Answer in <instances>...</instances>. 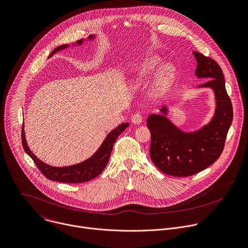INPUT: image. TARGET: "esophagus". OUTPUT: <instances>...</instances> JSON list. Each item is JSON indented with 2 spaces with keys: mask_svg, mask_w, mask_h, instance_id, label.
I'll return each mask as SVG.
<instances>
[{
  "mask_svg": "<svg viewBox=\"0 0 248 248\" xmlns=\"http://www.w3.org/2000/svg\"><path fill=\"white\" fill-rule=\"evenodd\" d=\"M142 120H143V118H142L141 114H139V113H136L131 117V122L134 124H140L142 123Z\"/></svg>",
  "mask_w": 248,
  "mask_h": 248,
  "instance_id": "34e87169",
  "label": "esophagus"
}]
</instances>
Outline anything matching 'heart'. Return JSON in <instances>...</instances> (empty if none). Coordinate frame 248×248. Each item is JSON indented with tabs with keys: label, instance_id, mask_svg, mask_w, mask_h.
Wrapping results in <instances>:
<instances>
[{
	"label": "heart",
	"instance_id": "heart-1",
	"mask_svg": "<svg viewBox=\"0 0 248 248\" xmlns=\"http://www.w3.org/2000/svg\"><path fill=\"white\" fill-rule=\"evenodd\" d=\"M162 62V58L157 55L149 56L135 68L132 76L136 84L141 85L148 80L158 68L155 75L153 84V93L156 97L163 95L170 89L176 76V69L171 63L161 65Z\"/></svg>",
	"mask_w": 248,
	"mask_h": 248
}]
</instances>
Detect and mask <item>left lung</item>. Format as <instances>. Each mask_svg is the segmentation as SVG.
<instances>
[{
  "label": "left lung",
  "mask_w": 248,
  "mask_h": 248,
  "mask_svg": "<svg viewBox=\"0 0 248 248\" xmlns=\"http://www.w3.org/2000/svg\"><path fill=\"white\" fill-rule=\"evenodd\" d=\"M193 54L198 63L195 75L206 80L199 89L214 93L215 111L211 120L197 130L183 131L168 118V106L147 119L151 159L161 172L175 177L191 176L211 166L222 154L232 122V106L220 66L200 52Z\"/></svg>",
  "instance_id": "1"
}]
</instances>
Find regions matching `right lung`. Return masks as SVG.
Here are the masks:
<instances>
[{
    "instance_id": "add662e5",
    "label": "right lung",
    "mask_w": 248,
    "mask_h": 248,
    "mask_svg": "<svg viewBox=\"0 0 248 248\" xmlns=\"http://www.w3.org/2000/svg\"><path fill=\"white\" fill-rule=\"evenodd\" d=\"M95 39V35H91L88 37L86 41H93ZM85 40H79L77 43L73 44V46H81L86 42ZM69 45H62L57 46L53 49V51L50 53V56H52L54 53L66 49L69 47ZM128 126L127 123H124L120 124L118 127L113 129L104 141L102 142L101 146L98 148V150L88 159L81 161L79 163L74 164V166L69 167H63V168H56L51 167L49 164L45 163L40 158H38L33 152L29 149L26 138H25V131L24 126H22V132H21V139H22V146L26 154L34 160L37 168L40 170V171L49 180L56 181V182H63V183H82L90 181L96 176H98L106 168L114 143L116 142L118 136Z\"/></svg>"
}]
</instances>
